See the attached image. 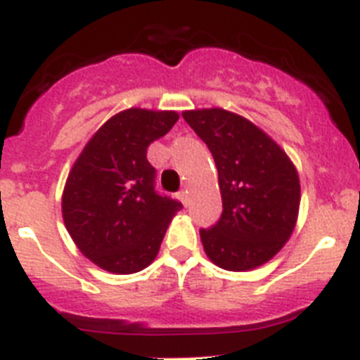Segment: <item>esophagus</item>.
Listing matches in <instances>:
<instances>
[{
    "label": "esophagus",
    "mask_w": 360,
    "mask_h": 360,
    "mask_svg": "<svg viewBox=\"0 0 360 360\" xmlns=\"http://www.w3.org/2000/svg\"><path fill=\"white\" fill-rule=\"evenodd\" d=\"M178 198L182 200V203H184V205H186L187 198H189V196H187V191H180V193H178Z\"/></svg>",
    "instance_id": "esophagus-1"
}]
</instances>
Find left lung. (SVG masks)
Returning <instances> with one entry per match:
<instances>
[{
    "instance_id": "obj_1",
    "label": "left lung",
    "mask_w": 360,
    "mask_h": 360,
    "mask_svg": "<svg viewBox=\"0 0 360 360\" xmlns=\"http://www.w3.org/2000/svg\"><path fill=\"white\" fill-rule=\"evenodd\" d=\"M182 117L212 153L224 211L200 229L203 249L225 270H250L276 256L297 219L301 187L294 164L250 120L221 108Z\"/></svg>"
}]
</instances>
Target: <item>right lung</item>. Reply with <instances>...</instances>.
I'll list each match as a JSON object with an SVG mask.
<instances>
[{
    "mask_svg": "<svg viewBox=\"0 0 360 360\" xmlns=\"http://www.w3.org/2000/svg\"><path fill=\"white\" fill-rule=\"evenodd\" d=\"M174 111L141 108L111 117L73 164L63 193V218L82 254L101 269L133 274L157 257L182 203L155 189L148 146L169 131Z\"/></svg>",
    "mask_w": 360,
    "mask_h": 360,
    "instance_id": "obj_1",
    "label": "right lung"
}]
</instances>
